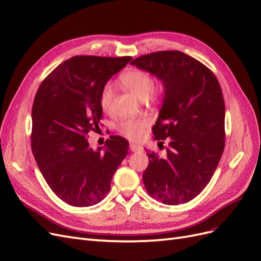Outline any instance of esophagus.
<instances>
[{"instance_id": "obj_1", "label": "esophagus", "mask_w": 261, "mask_h": 261, "mask_svg": "<svg viewBox=\"0 0 261 261\" xmlns=\"http://www.w3.org/2000/svg\"><path fill=\"white\" fill-rule=\"evenodd\" d=\"M129 148H130L132 151H134V152L143 151V147H140V146H138V145H136V144H134V143H130V144H129Z\"/></svg>"}]
</instances>
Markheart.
I'll list each match as a JSON object with an SVG mask.
<instances>
[{
	"mask_svg": "<svg viewBox=\"0 0 261 261\" xmlns=\"http://www.w3.org/2000/svg\"><path fill=\"white\" fill-rule=\"evenodd\" d=\"M121 83L126 89L129 90L134 96L139 100H146L147 98L154 99L160 93V88H154L152 78L145 70L132 69L125 72L121 76ZM113 88L112 85L107 84L100 93V107L103 111H108L112 102ZM147 121L144 118L139 120H124L118 124V130L124 136L135 139L143 134Z\"/></svg>",
	"mask_w": 261,
	"mask_h": 261,
	"instance_id": "b5f03b06",
	"label": "heart"
}]
</instances>
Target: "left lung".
Wrapping results in <instances>:
<instances>
[{
  "instance_id": "left-lung-1",
  "label": "left lung",
  "mask_w": 261,
  "mask_h": 261,
  "mask_svg": "<svg viewBox=\"0 0 261 261\" xmlns=\"http://www.w3.org/2000/svg\"><path fill=\"white\" fill-rule=\"evenodd\" d=\"M130 64L154 75L164 87L152 133L156 140L169 138L170 143L165 156L147 152V193L164 204L186 203L208 185L224 150L220 84L207 66L180 51L141 55Z\"/></svg>"
}]
</instances>
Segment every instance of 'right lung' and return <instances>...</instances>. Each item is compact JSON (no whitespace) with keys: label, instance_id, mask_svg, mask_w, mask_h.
Listing matches in <instances>:
<instances>
[{"label":"right lung","instance_id":"1","mask_svg":"<svg viewBox=\"0 0 261 261\" xmlns=\"http://www.w3.org/2000/svg\"><path fill=\"white\" fill-rule=\"evenodd\" d=\"M130 60L76 55L49 74L36 93L31 150L53 193L70 206L89 207L103 199L128 153V141L121 136L97 150L87 137L99 128L102 88Z\"/></svg>","mask_w":261,"mask_h":261}]
</instances>
